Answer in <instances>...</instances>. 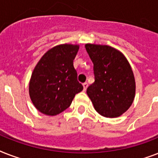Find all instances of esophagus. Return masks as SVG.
Wrapping results in <instances>:
<instances>
[{
	"label": "esophagus",
	"mask_w": 158,
	"mask_h": 158,
	"mask_svg": "<svg viewBox=\"0 0 158 158\" xmlns=\"http://www.w3.org/2000/svg\"><path fill=\"white\" fill-rule=\"evenodd\" d=\"M88 86H89V84H88V83H84L83 84V87H84V90L85 91L87 89V88H88Z\"/></svg>",
	"instance_id": "34e87169"
}]
</instances>
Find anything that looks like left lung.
Masks as SVG:
<instances>
[{"mask_svg":"<svg viewBox=\"0 0 158 158\" xmlns=\"http://www.w3.org/2000/svg\"><path fill=\"white\" fill-rule=\"evenodd\" d=\"M94 63L95 81L87 89L94 109L102 116L119 117L132 105L135 79L122 52L107 45L85 44Z\"/></svg>","mask_w":158,"mask_h":158,"instance_id":"8db88e82","label":"left lung"}]
</instances>
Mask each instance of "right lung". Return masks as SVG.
Returning a JSON list of instances; mask_svg holds the SVG:
<instances>
[{
	"label": "right lung",
	"instance_id": "1",
	"mask_svg": "<svg viewBox=\"0 0 158 158\" xmlns=\"http://www.w3.org/2000/svg\"><path fill=\"white\" fill-rule=\"evenodd\" d=\"M79 45L60 44L43 55L31 75L28 86L33 106L41 113L56 115L69 107L75 94L83 90L74 68Z\"/></svg>",
	"mask_w": 158,
	"mask_h": 158
}]
</instances>
